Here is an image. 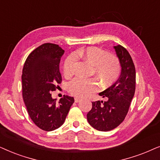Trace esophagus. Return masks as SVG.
Returning a JSON list of instances; mask_svg holds the SVG:
<instances>
[{
	"instance_id": "obj_1",
	"label": "esophagus",
	"mask_w": 160,
	"mask_h": 160,
	"mask_svg": "<svg viewBox=\"0 0 160 160\" xmlns=\"http://www.w3.org/2000/svg\"><path fill=\"white\" fill-rule=\"evenodd\" d=\"M81 98H80V97H75L74 98V102H77V103H78V102H80V101H81Z\"/></svg>"
}]
</instances>
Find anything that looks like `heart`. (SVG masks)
<instances>
[{"label":"heart","instance_id":"heart-1","mask_svg":"<svg viewBox=\"0 0 160 160\" xmlns=\"http://www.w3.org/2000/svg\"><path fill=\"white\" fill-rule=\"evenodd\" d=\"M76 58L81 59L91 66V75L94 76L104 87L113 83L120 74L121 63L116 55L109 54L97 47H89L75 51L73 55L66 58L63 65V72L67 78L73 75ZM96 81L94 78L87 80L74 79L69 82L68 90L75 97H86L98 91L99 84Z\"/></svg>","mask_w":160,"mask_h":160}]
</instances>
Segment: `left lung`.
Masks as SVG:
<instances>
[{
	"label": "left lung",
	"mask_w": 160,
	"mask_h": 160,
	"mask_svg": "<svg viewBox=\"0 0 160 160\" xmlns=\"http://www.w3.org/2000/svg\"><path fill=\"white\" fill-rule=\"evenodd\" d=\"M113 48L121 63V75L114 84L99 93L107 97V101L92 102V108L87 114L89 124L102 132L112 130L123 122L135 91L136 72L131 55L121 45Z\"/></svg>",
	"instance_id": "obj_1"
}]
</instances>
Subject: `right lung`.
<instances>
[{"instance_id":"right-lung-1","label":"right lung","mask_w":160,"mask_h":160,"mask_svg":"<svg viewBox=\"0 0 160 160\" xmlns=\"http://www.w3.org/2000/svg\"><path fill=\"white\" fill-rule=\"evenodd\" d=\"M63 53L58 44H43L30 53L22 69L25 105L33 122L44 131L59 128L74 102L73 97L64 95L57 102L50 93L62 81L59 63Z\"/></svg>"}]
</instances>
